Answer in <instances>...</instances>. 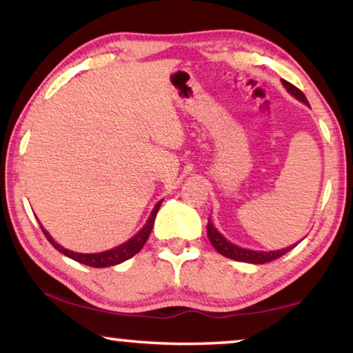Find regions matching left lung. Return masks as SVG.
Wrapping results in <instances>:
<instances>
[{
	"mask_svg": "<svg viewBox=\"0 0 353 353\" xmlns=\"http://www.w3.org/2000/svg\"><path fill=\"white\" fill-rule=\"evenodd\" d=\"M282 83L285 85L286 90H288L292 97H296L299 101H302L303 104L308 105V101L305 98V94H303L301 90H299L297 87L292 85L291 82L282 79ZM207 235H208V240L213 244V248L218 250L221 255L227 256V259H232V260H236V261H244V263H254V265H263V263H268V261H272L279 259V256L285 255L286 252H290V250L296 246H290L286 249H280V250H271V252H263V250H249V249H243V248H238L235 244H232L230 241H227L225 238L219 234V232L214 229V225L210 223V219H208V224H207Z\"/></svg>",
	"mask_w": 353,
	"mask_h": 353,
	"instance_id": "8db88e82",
	"label": "left lung"
}]
</instances>
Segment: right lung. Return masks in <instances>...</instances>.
Segmentation results:
<instances>
[{
    "label": "right lung",
    "mask_w": 353,
    "mask_h": 353,
    "mask_svg": "<svg viewBox=\"0 0 353 353\" xmlns=\"http://www.w3.org/2000/svg\"><path fill=\"white\" fill-rule=\"evenodd\" d=\"M160 204H162V201L155 204L151 216H149V219H148L146 225L143 227V229L134 238H130L128 243L121 244V246H117V248H113L110 250H105V252H99V254H77V252H73V250H68V249H65L62 246H59V244L54 240H52L50 234H48L43 227H41V225L40 227H41V230H43L46 240L50 241L52 246H54L59 250V252H62L63 255L70 256V259L82 263V265L92 266V268H107V266H113V265H118V263L126 261V260L130 259V256H134L137 252H140L141 248L145 246V243L148 241L149 235H151L154 221H155V216H157Z\"/></svg>",
    "instance_id": "obj_1"
}]
</instances>
